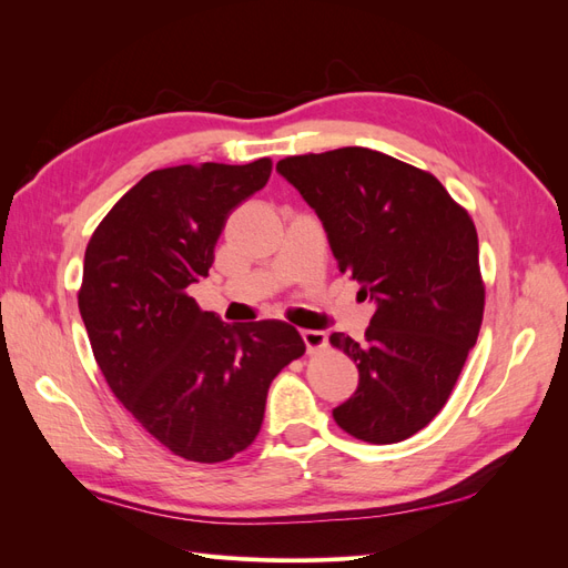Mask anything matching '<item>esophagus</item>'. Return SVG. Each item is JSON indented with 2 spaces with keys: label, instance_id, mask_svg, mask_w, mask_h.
<instances>
[{
  "label": "esophagus",
  "instance_id": "1",
  "mask_svg": "<svg viewBox=\"0 0 568 568\" xmlns=\"http://www.w3.org/2000/svg\"><path fill=\"white\" fill-rule=\"evenodd\" d=\"M303 341H305V348L307 353H315V351H322L326 346V334L320 332V329H305L301 332Z\"/></svg>",
  "mask_w": 568,
  "mask_h": 568
}]
</instances>
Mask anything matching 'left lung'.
Listing matches in <instances>:
<instances>
[{"label":"left lung","mask_w":568,"mask_h":568,"mask_svg":"<svg viewBox=\"0 0 568 568\" xmlns=\"http://www.w3.org/2000/svg\"><path fill=\"white\" fill-rule=\"evenodd\" d=\"M277 173L374 303L365 341L329 338L359 374L336 424L367 443L415 436L448 403L484 320L471 217L434 175L365 146L291 156Z\"/></svg>","instance_id":"8db88e82"}]
</instances>
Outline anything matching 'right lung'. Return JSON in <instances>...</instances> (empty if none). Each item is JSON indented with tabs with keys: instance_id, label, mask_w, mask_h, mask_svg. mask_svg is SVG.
Returning <instances> with one entry per match:
<instances>
[{
	"instance_id": "obj_1",
	"label": "right lung",
	"mask_w": 568,
	"mask_h": 568,
	"mask_svg": "<svg viewBox=\"0 0 568 568\" xmlns=\"http://www.w3.org/2000/svg\"><path fill=\"white\" fill-rule=\"evenodd\" d=\"M270 173V159L153 170L84 251L78 305L101 374L153 438L192 462L246 450L272 379L305 353L282 320L227 324L186 294L209 277L227 215Z\"/></svg>"
}]
</instances>
